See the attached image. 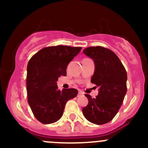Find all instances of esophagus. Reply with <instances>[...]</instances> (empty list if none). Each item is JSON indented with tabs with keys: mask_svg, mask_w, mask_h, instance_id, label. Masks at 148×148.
<instances>
[{
	"mask_svg": "<svg viewBox=\"0 0 148 148\" xmlns=\"http://www.w3.org/2000/svg\"><path fill=\"white\" fill-rule=\"evenodd\" d=\"M83 95V93L82 92H79V93H78V95H77V97H81V96H82Z\"/></svg>",
	"mask_w": 148,
	"mask_h": 148,
	"instance_id": "1",
	"label": "esophagus"
}]
</instances>
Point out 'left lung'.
<instances>
[{
	"instance_id": "1",
	"label": "left lung",
	"mask_w": 148,
	"mask_h": 148,
	"mask_svg": "<svg viewBox=\"0 0 148 148\" xmlns=\"http://www.w3.org/2000/svg\"><path fill=\"white\" fill-rule=\"evenodd\" d=\"M92 58L95 71L91 82L99 87L96 98L86 94L87 106L82 109L84 116L96 125L110 122L117 114L127 92L126 70L118 56L102 46H91L83 51Z\"/></svg>"
}]
</instances>
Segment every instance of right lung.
<instances>
[{
    "mask_svg": "<svg viewBox=\"0 0 148 148\" xmlns=\"http://www.w3.org/2000/svg\"><path fill=\"white\" fill-rule=\"evenodd\" d=\"M82 47L48 46L41 49L27 66L28 102L36 118L43 124L56 122L63 115L66 103L76 97V89H58V78L66 75V67Z\"/></svg>",
    "mask_w": 148,
    "mask_h": 148,
    "instance_id": "add662e5",
    "label": "right lung"
}]
</instances>
